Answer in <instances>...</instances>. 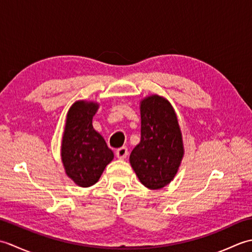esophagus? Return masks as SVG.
I'll return each mask as SVG.
<instances>
[{"mask_svg": "<svg viewBox=\"0 0 252 252\" xmlns=\"http://www.w3.org/2000/svg\"><path fill=\"white\" fill-rule=\"evenodd\" d=\"M127 148L126 147H121L116 152V156L118 159H125L127 156Z\"/></svg>", "mask_w": 252, "mask_h": 252, "instance_id": "1", "label": "esophagus"}]
</instances>
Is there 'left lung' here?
<instances>
[{
	"label": "left lung",
	"mask_w": 252,
	"mask_h": 252,
	"mask_svg": "<svg viewBox=\"0 0 252 252\" xmlns=\"http://www.w3.org/2000/svg\"><path fill=\"white\" fill-rule=\"evenodd\" d=\"M141 142L130 155V163L141 183L161 189L178 173L184 156L183 136L173 106L153 94L140 103Z\"/></svg>",
	"instance_id": "obj_1"
}]
</instances>
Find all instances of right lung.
<instances>
[{"mask_svg": "<svg viewBox=\"0 0 252 252\" xmlns=\"http://www.w3.org/2000/svg\"><path fill=\"white\" fill-rule=\"evenodd\" d=\"M97 101L77 100L69 108L63 129L61 157L67 176L80 187L94 185L114 153L92 125Z\"/></svg>", "mask_w": 252, "mask_h": 252, "instance_id": "right-lung-1", "label": "right lung"}]
</instances>
